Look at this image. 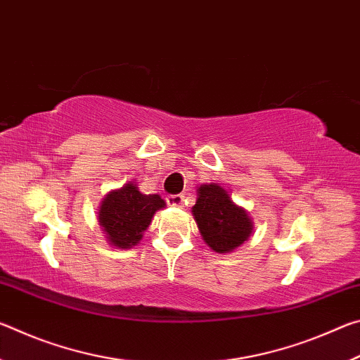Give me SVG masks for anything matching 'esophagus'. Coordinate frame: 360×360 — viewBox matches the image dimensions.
<instances>
[{
    "label": "esophagus",
    "instance_id": "esophagus-1",
    "mask_svg": "<svg viewBox=\"0 0 360 360\" xmlns=\"http://www.w3.org/2000/svg\"><path fill=\"white\" fill-rule=\"evenodd\" d=\"M167 203L169 206H182L184 205V197L182 195H168Z\"/></svg>",
    "mask_w": 360,
    "mask_h": 360
}]
</instances>
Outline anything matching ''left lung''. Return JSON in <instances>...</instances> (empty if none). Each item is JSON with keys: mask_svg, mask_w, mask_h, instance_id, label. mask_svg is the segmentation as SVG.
<instances>
[{"mask_svg": "<svg viewBox=\"0 0 360 360\" xmlns=\"http://www.w3.org/2000/svg\"><path fill=\"white\" fill-rule=\"evenodd\" d=\"M192 214L203 241L217 254L233 252L254 231L248 210L236 205L227 188L217 182L200 184Z\"/></svg>", "mask_w": 360, "mask_h": 360, "instance_id": "obj_1", "label": "left lung"}]
</instances>
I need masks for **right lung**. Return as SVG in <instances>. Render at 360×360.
<instances>
[{"mask_svg":"<svg viewBox=\"0 0 360 360\" xmlns=\"http://www.w3.org/2000/svg\"><path fill=\"white\" fill-rule=\"evenodd\" d=\"M165 206V200L160 195L143 193L138 188L136 179H133L105 195L96 219L108 245L130 249L143 240L152 217Z\"/></svg>","mask_w":360,"mask_h":360,"instance_id":"right-lung-1","label":"right lung"}]
</instances>
